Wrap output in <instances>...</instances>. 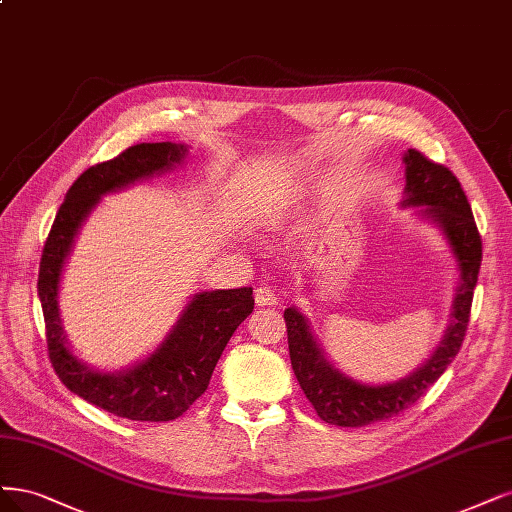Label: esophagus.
<instances>
[{"label": "esophagus", "mask_w": 512, "mask_h": 512, "mask_svg": "<svg viewBox=\"0 0 512 512\" xmlns=\"http://www.w3.org/2000/svg\"><path fill=\"white\" fill-rule=\"evenodd\" d=\"M254 298L260 307H271L277 305V294L269 286H260L254 290Z\"/></svg>", "instance_id": "esophagus-1"}]
</instances>
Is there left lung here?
<instances>
[{"instance_id": "obj_1", "label": "left lung", "mask_w": 512, "mask_h": 512, "mask_svg": "<svg viewBox=\"0 0 512 512\" xmlns=\"http://www.w3.org/2000/svg\"><path fill=\"white\" fill-rule=\"evenodd\" d=\"M407 165V201L404 205H428V214L443 228L460 269L451 324L432 358L407 379L387 385H360L332 368L322 349L317 347L309 322L294 307L284 311L288 328V347L292 370L301 383L317 417L326 424L343 428H362L375 421L390 419L426 394L428 387L445 373L460 351L468 322L472 294L483 260V243L470 203L460 180L445 165L434 163L424 152L409 150L404 154Z\"/></svg>"}]
</instances>
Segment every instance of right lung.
Here are the masks:
<instances>
[{"label":"right lung","instance_id":"right-lung-1","mask_svg":"<svg viewBox=\"0 0 512 512\" xmlns=\"http://www.w3.org/2000/svg\"><path fill=\"white\" fill-rule=\"evenodd\" d=\"M186 154L184 146L137 144L105 163L88 167L67 190L46 237L38 296L44 311L48 358L67 390L95 407L133 421H171L190 409L209 385L211 373L237 326L254 309L252 288L201 292L154 354L125 373H97L67 349L57 309L63 262L78 228L101 195L161 173Z\"/></svg>","mask_w":512,"mask_h":512}]
</instances>
